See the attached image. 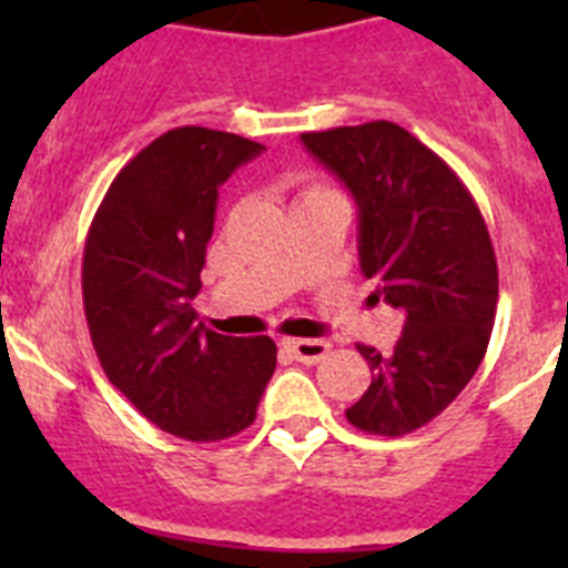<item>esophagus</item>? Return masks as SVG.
Masks as SVG:
<instances>
[{
    "label": "esophagus",
    "mask_w": 568,
    "mask_h": 568,
    "mask_svg": "<svg viewBox=\"0 0 568 568\" xmlns=\"http://www.w3.org/2000/svg\"><path fill=\"white\" fill-rule=\"evenodd\" d=\"M284 346H287L290 353H293V358L301 361V364H318V361L329 353L327 341L315 338H290Z\"/></svg>",
    "instance_id": "obj_1"
}]
</instances>
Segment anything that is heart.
<instances>
[{"instance_id":"heart-1","label":"heart","mask_w":568,"mask_h":568,"mask_svg":"<svg viewBox=\"0 0 568 568\" xmlns=\"http://www.w3.org/2000/svg\"><path fill=\"white\" fill-rule=\"evenodd\" d=\"M324 190H329V187H321V184H307V187H301L298 199H304V195H313V193H324Z\"/></svg>"}]
</instances>
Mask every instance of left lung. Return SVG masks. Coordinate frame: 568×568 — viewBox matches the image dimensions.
<instances>
[{"label":"left lung","instance_id":"left-lung-1","mask_svg":"<svg viewBox=\"0 0 568 568\" xmlns=\"http://www.w3.org/2000/svg\"><path fill=\"white\" fill-rule=\"evenodd\" d=\"M301 142L353 193L361 273L406 318L393 355L358 344L373 381L346 420L369 435L415 433L458 398L489 346L498 261L484 215L458 173L395 122Z\"/></svg>","mask_w":568,"mask_h":568}]
</instances>
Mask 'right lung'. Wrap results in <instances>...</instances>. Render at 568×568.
Segmentation results:
<instances>
[{
    "label": "right lung",
    "mask_w": 568,
    "mask_h": 568,
    "mask_svg": "<svg viewBox=\"0 0 568 568\" xmlns=\"http://www.w3.org/2000/svg\"><path fill=\"white\" fill-rule=\"evenodd\" d=\"M261 150L224 130H168L119 170L84 241V318L104 375L195 444L247 429L275 373L273 338L210 333L193 310L219 187Z\"/></svg>",
    "instance_id": "obj_1"
}]
</instances>
